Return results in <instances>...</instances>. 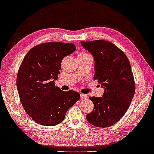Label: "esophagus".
<instances>
[{"label": "esophagus", "mask_w": 154, "mask_h": 154, "mask_svg": "<svg viewBox=\"0 0 154 154\" xmlns=\"http://www.w3.org/2000/svg\"><path fill=\"white\" fill-rule=\"evenodd\" d=\"M87 98H88V96L86 95L82 94V93H81V94H80V98H81V99H86Z\"/></svg>", "instance_id": "34e87169"}]
</instances>
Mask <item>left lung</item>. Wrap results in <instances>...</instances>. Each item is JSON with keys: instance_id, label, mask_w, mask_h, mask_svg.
I'll return each mask as SVG.
<instances>
[{"instance_id": "1", "label": "left lung", "mask_w": 154, "mask_h": 154, "mask_svg": "<svg viewBox=\"0 0 154 154\" xmlns=\"http://www.w3.org/2000/svg\"><path fill=\"white\" fill-rule=\"evenodd\" d=\"M95 61V79L104 89L102 97H90L93 110L86 116L98 128H108L117 122L130 106L135 87L130 61L123 51L106 40L81 41Z\"/></svg>"}]
</instances>
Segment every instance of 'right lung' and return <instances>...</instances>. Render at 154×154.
I'll use <instances>...</instances> for the list:
<instances>
[{
    "label": "right lung",
    "instance_id": "1",
    "mask_svg": "<svg viewBox=\"0 0 154 154\" xmlns=\"http://www.w3.org/2000/svg\"><path fill=\"white\" fill-rule=\"evenodd\" d=\"M75 50L72 43H45L33 47L23 59L17 91L26 114L37 123L48 127L61 123L79 99L77 92L63 91L55 85L63 59Z\"/></svg>",
    "mask_w": 154,
    "mask_h": 154
}]
</instances>
